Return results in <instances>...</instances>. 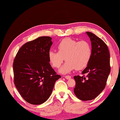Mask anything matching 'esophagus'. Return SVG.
<instances>
[{"label": "esophagus", "mask_w": 120, "mask_h": 120, "mask_svg": "<svg viewBox=\"0 0 120 120\" xmlns=\"http://www.w3.org/2000/svg\"><path fill=\"white\" fill-rule=\"evenodd\" d=\"M64 78L66 79H71V76H69V75H67V76H65Z\"/></svg>", "instance_id": "1"}]
</instances>
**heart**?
<instances>
[{
  "label": "heart",
  "mask_w": 120,
  "mask_h": 120,
  "mask_svg": "<svg viewBox=\"0 0 120 120\" xmlns=\"http://www.w3.org/2000/svg\"><path fill=\"white\" fill-rule=\"evenodd\" d=\"M57 50L58 52L49 51V60L55 68H60L64 60H66L60 70L62 74L69 73L75 69H83L91 58V46L89 42L85 40L78 41L71 38L64 39L58 44Z\"/></svg>",
  "instance_id": "obj_1"
}]
</instances>
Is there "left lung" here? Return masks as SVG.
<instances>
[{
    "instance_id": "1",
    "label": "left lung",
    "mask_w": 120,
    "mask_h": 120,
    "mask_svg": "<svg viewBox=\"0 0 120 120\" xmlns=\"http://www.w3.org/2000/svg\"><path fill=\"white\" fill-rule=\"evenodd\" d=\"M91 41L92 55L87 66L82 72L86 76L74 77V89L77 98L81 101H91L104 89L110 72V53L106 44L92 33L87 32Z\"/></svg>"
}]
</instances>
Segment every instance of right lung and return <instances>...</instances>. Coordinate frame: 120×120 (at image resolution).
Masks as SVG:
<instances>
[{
	"mask_svg": "<svg viewBox=\"0 0 120 120\" xmlns=\"http://www.w3.org/2000/svg\"><path fill=\"white\" fill-rule=\"evenodd\" d=\"M50 37H40L24 44L14 59V83L28 103L39 105L51 94L57 75L49 63L48 54L52 42Z\"/></svg>",
	"mask_w": 120,
	"mask_h": 120,
	"instance_id": "add662e5",
	"label": "right lung"
}]
</instances>
